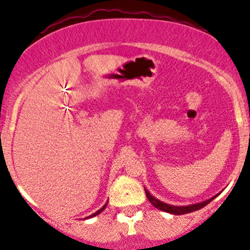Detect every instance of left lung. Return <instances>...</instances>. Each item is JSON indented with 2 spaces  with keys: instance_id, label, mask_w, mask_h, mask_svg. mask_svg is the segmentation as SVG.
Masks as SVG:
<instances>
[{
  "instance_id": "obj_1",
  "label": "left lung",
  "mask_w": 250,
  "mask_h": 250,
  "mask_svg": "<svg viewBox=\"0 0 250 250\" xmlns=\"http://www.w3.org/2000/svg\"><path fill=\"white\" fill-rule=\"evenodd\" d=\"M144 191H146V197H148L149 202L151 203V205L154 206L155 208H158V209L160 210H164V212H167L169 213V214H174V215H181V214H187V213H191V212H195V210H199L201 209L202 207H205L206 205H208L210 201H213V200L215 199V197L218 196V195L220 194H217L215 196L210 197V199L206 200V201H202V202H197V203H194V205H189V206H173V205H168V203H165L163 201H160V200H158L156 197H154L153 195H150V192L148 191V190L144 188Z\"/></svg>"
}]
</instances>
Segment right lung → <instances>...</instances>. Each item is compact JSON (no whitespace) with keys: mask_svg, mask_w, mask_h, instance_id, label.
Listing matches in <instances>:
<instances>
[{"mask_svg":"<svg viewBox=\"0 0 250 250\" xmlns=\"http://www.w3.org/2000/svg\"><path fill=\"white\" fill-rule=\"evenodd\" d=\"M107 202H108V201H107ZM107 202L104 203V207H102V208H100V209L97 210V212H95L94 214H91V215H89V217H86L85 219H89V218H94V217H96L97 214H100V213H101V212H104V210L106 209V207H107Z\"/></svg>","mask_w":250,"mask_h":250,"instance_id":"1","label":"right lung"}]
</instances>
